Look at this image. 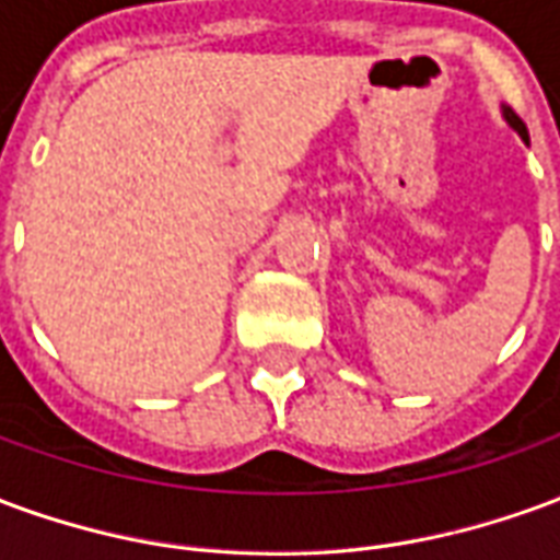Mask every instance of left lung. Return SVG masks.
Returning a JSON list of instances; mask_svg holds the SVG:
<instances>
[{"label": "left lung", "mask_w": 560, "mask_h": 560, "mask_svg": "<svg viewBox=\"0 0 560 560\" xmlns=\"http://www.w3.org/2000/svg\"><path fill=\"white\" fill-rule=\"evenodd\" d=\"M501 114H504L506 126L513 128V131H518V138L528 143V128H525V122H522V119H518V116L513 114V110H510V107H501Z\"/></svg>", "instance_id": "obj_1"}]
</instances>
